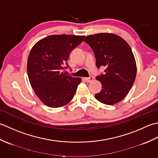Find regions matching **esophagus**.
Segmentation results:
<instances>
[{
	"label": "esophagus",
	"instance_id": "obj_1",
	"mask_svg": "<svg viewBox=\"0 0 158 158\" xmlns=\"http://www.w3.org/2000/svg\"><path fill=\"white\" fill-rule=\"evenodd\" d=\"M93 79H94V78H93V76H90L89 77V78H85V80H86V82H92Z\"/></svg>",
	"mask_w": 158,
	"mask_h": 158
}]
</instances>
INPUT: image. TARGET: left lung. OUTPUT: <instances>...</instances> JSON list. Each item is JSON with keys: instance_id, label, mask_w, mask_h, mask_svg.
<instances>
[{"instance_id": "left-lung-1", "label": "left lung", "mask_w": 158, "mask_h": 158, "mask_svg": "<svg viewBox=\"0 0 158 158\" xmlns=\"http://www.w3.org/2000/svg\"><path fill=\"white\" fill-rule=\"evenodd\" d=\"M95 54L98 68L104 67V74L96 77L102 91L95 95L99 102L113 105L121 102L131 89L136 76V63L130 46L113 33H98L86 37Z\"/></svg>"}]
</instances>
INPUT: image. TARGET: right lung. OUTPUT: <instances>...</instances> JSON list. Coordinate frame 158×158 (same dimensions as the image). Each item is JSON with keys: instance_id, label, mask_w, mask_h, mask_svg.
I'll return each mask as SVG.
<instances>
[{"instance_id": "obj_1", "label": "right lung", "mask_w": 158, "mask_h": 158, "mask_svg": "<svg viewBox=\"0 0 158 158\" xmlns=\"http://www.w3.org/2000/svg\"><path fill=\"white\" fill-rule=\"evenodd\" d=\"M84 38L81 35H50L32 48L27 61L28 79L35 94L45 105L62 107L74 96L82 79L67 76L62 70L67 69L64 65L70 52Z\"/></svg>"}]
</instances>
